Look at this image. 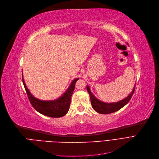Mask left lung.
I'll list each match as a JSON object with an SVG mask.
<instances>
[{
	"label": "left lung",
	"instance_id": "left-lung-1",
	"mask_svg": "<svg viewBox=\"0 0 159 159\" xmlns=\"http://www.w3.org/2000/svg\"><path fill=\"white\" fill-rule=\"evenodd\" d=\"M134 87L132 93L127 98H125V99L116 103H104L100 100H98L97 98L93 95V94L90 92L89 86H87V90L90 95V102H91L93 108L96 112L101 113V114H110V113L116 112L119 109H120L121 108H122L130 101L131 98H132V96L134 91V89H135Z\"/></svg>",
	"mask_w": 159,
	"mask_h": 159
}]
</instances>
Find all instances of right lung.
Wrapping results in <instances>:
<instances>
[{
	"instance_id": "1",
	"label": "right lung",
	"mask_w": 159,
	"mask_h": 159,
	"mask_svg": "<svg viewBox=\"0 0 159 159\" xmlns=\"http://www.w3.org/2000/svg\"><path fill=\"white\" fill-rule=\"evenodd\" d=\"M78 80V78H76L73 80L69 89L66 90L63 96L58 99L52 101H42L34 98L30 93L29 90L26 86L23 77H22V82H23V85L30 103L37 112L44 116L52 118L62 117L69 111L71 96L74 90L75 82Z\"/></svg>"
}]
</instances>
